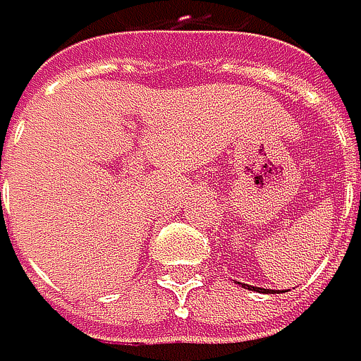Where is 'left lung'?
Returning a JSON list of instances; mask_svg holds the SVG:
<instances>
[{
    "label": "left lung",
    "mask_w": 361,
    "mask_h": 361,
    "mask_svg": "<svg viewBox=\"0 0 361 361\" xmlns=\"http://www.w3.org/2000/svg\"><path fill=\"white\" fill-rule=\"evenodd\" d=\"M249 288H252V286H247V290H249ZM254 290H256V292H258V290H260V292H267L265 288H254ZM269 292H274V290H269Z\"/></svg>",
    "instance_id": "obj_1"
}]
</instances>
